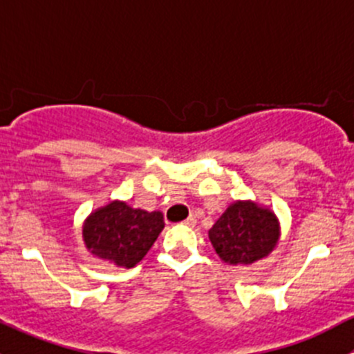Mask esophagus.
<instances>
[{
	"mask_svg": "<svg viewBox=\"0 0 354 354\" xmlns=\"http://www.w3.org/2000/svg\"><path fill=\"white\" fill-rule=\"evenodd\" d=\"M185 224H188V226H195V224H197V217L190 216L187 221H185Z\"/></svg>",
	"mask_w": 354,
	"mask_h": 354,
	"instance_id": "1",
	"label": "esophagus"
}]
</instances>
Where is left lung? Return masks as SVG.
<instances>
[{"label":"left lung","mask_w":354,"mask_h":354,"mask_svg":"<svg viewBox=\"0 0 354 354\" xmlns=\"http://www.w3.org/2000/svg\"><path fill=\"white\" fill-rule=\"evenodd\" d=\"M279 238L276 212L253 200H234L209 231L210 243L227 266H252L266 259Z\"/></svg>","instance_id":"8db88e82"}]
</instances>
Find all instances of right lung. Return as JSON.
<instances>
[{
  "label": "right lung",
  "instance_id": "obj_1",
  "mask_svg": "<svg viewBox=\"0 0 354 354\" xmlns=\"http://www.w3.org/2000/svg\"><path fill=\"white\" fill-rule=\"evenodd\" d=\"M162 230L160 210L147 212L123 200H111L85 217L82 238L92 257L120 269H131L147 255Z\"/></svg>",
  "mask_w": 354,
  "mask_h": 354
}]
</instances>
